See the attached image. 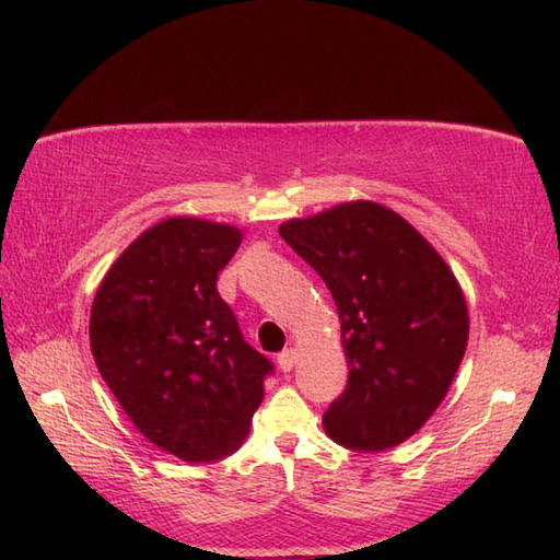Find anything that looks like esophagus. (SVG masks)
Here are the masks:
<instances>
[{"label":"esophagus","mask_w":560,"mask_h":560,"mask_svg":"<svg viewBox=\"0 0 560 560\" xmlns=\"http://www.w3.org/2000/svg\"><path fill=\"white\" fill-rule=\"evenodd\" d=\"M277 361H279V368H281L283 373H291L295 361H299V351H295V349H283V351L279 353Z\"/></svg>","instance_id":"34e87169"}]
</instances>
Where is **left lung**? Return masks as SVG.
<instances>
[{"label":"left lung","mask_w":560,"mask_h":560,"mask_svg":"<svg viewBox=\"0 0 560 560\" xmlns=\"http://www.w3.org/2000/svg\"><path fill=\"white\" fill-rule=\"evenodd\" d=\"M341 319L349 383L323 416L339 445L377 452L431 419L469 339L467 301L445 259L399 213L347 201L281 223Z\"/></svg>","instance_id":"8db88e82"}]
</instances>
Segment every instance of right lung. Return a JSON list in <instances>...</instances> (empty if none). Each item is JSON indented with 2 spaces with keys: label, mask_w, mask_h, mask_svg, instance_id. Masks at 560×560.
Returning <instances> with one entry per match:
<instances>
[{
  "label": "right lung",
  "mask_w": 560,
  "mask_h": 560,
  "mask_svg": "<svg viewBox=\"0 0 560 560\" xmlns=\"http://www.w3.org/2000/svg\"><path fill=\"white\" fill-rule=\"evenodd\" d=\"M241 237L187 217L151 225L115 259L91 307L103 380L139 433L185 462L241 447L273 371L217 291Z\"/></svg>",
  "instance_id": "right-lung-1"
}]
</instances>
